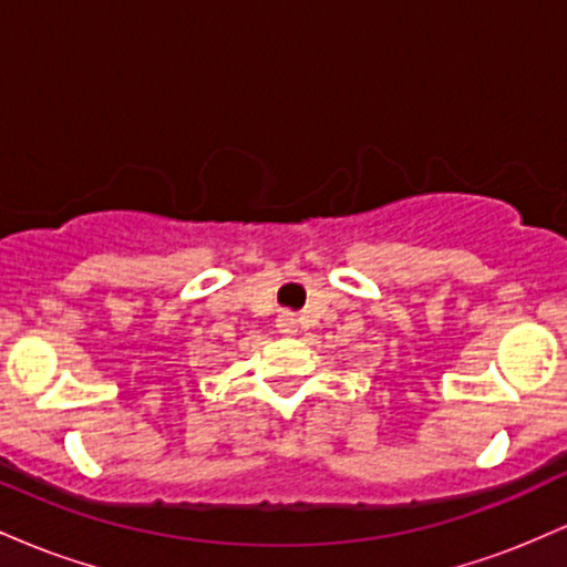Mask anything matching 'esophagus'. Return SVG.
<instances>
[{
  "label": "esophagus",
  "mask_w": 567,
  "mask_h": 567,
  "mask_svg": "<svg viewBox=\"0 0 567 567\" xmlns=\"http://www.w3.org/2000/svg\"><path fill=\"white\" fill-rule=\"evenodd\" d=\"M277 328H279V333H296V317L282 315L277 320Z\"/></svg>",
  "instance_id": "34e87169"
}]
</instances>
